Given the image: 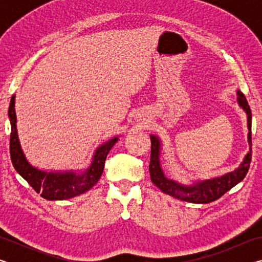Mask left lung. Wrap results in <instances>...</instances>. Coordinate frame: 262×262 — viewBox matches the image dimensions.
Here are the masks:
<instances>
[{"label":"left lung","instance_id":"obj_1","mask_svg":"<svg viewBox=\"0 0 262 262\" xmlns=\"http://www.w3.org/2000/svg\"><path fill=\"white\" fill-rule=\"evenodd\" d=\"M236 92V103L245 112L247 118V142L248 149H250L241 164L233 171L222 176L212 177V178L208 179H189V183L187 184L181 183V181L165 174L161 162L163 142L158 135L150 134V140H151V158H150L149 165L150 178L163 193L168 194L170 196H173L181 201L205 205V203H209L220 199L222 195L227 193L228 190L234 187L245 178L248 168H250L252 158V113L250 105H248L243 92L241 90H237Z\"/></svg>","mask_w":262,"mask_h":262}]
</instances>
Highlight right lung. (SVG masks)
<instances>
[{
    "instance_id": "add662e5",
    "label": "right lung",
    "mask_w": 262,
    "mask_h": 262,
    "mask_svg": "<svg viewBox=\"0 0 262 262\" xmlns=\"http://www.w3.org/2000/svg\"><path fill=\"white\" fill-rule=\"evenodd\" d=\"M16 96L11 97L9 105V120L11 125L10 157L12 165L18 174L28 181L35 192L40 193L46 200H68L88 192L98 183L104 171L106 157L119 137L114 136L97 147L89 166L82 170H43L32 165L21 149L17 130V117L15 110Z\"/></svg>"
}]
</instances>
